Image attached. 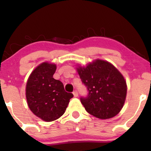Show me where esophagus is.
Listing matches in <instances>:
<instances>
[{"instance_id":"esophagus-1","label":"esophagus","mask_w":151,"mask_h":151,"mask_svg":"<svg viewBox=\"0 0 151 151\" xmlns=\"http://www.w3.org/2000/svg\"><path fill=\"white\" fill-rule=\"evenodd\" d=\"M73 95H74V97H77V96H78V92H77V91H73Z\"/></svg>"}]
</instances>
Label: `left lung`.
<instances>
[{
    "label": "left lung",
    "mask_w": 151,
    "mask_h": 151,
    "mask_svg": "<svg viewBox=\"0 0 151 151\" xmlns=\"http://www.w3.org/2000/svg\"><path fill=\"white\" fill-rule=\"evenodd\" d=\"M77 71L89 91L81 102L88 113L99 119L116 116L125 103L127 85L123 74L111 63L96 59Z\"/></svg>",
    "instance_id": "left-lung-1"
}]
</instances>
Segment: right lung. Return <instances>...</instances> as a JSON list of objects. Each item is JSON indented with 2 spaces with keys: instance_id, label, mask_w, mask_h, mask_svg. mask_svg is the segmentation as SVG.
<instances>
[{
  "instance_id": "right-lung-1",
  "label": "right lung",
  "mask_w": 151,
  "mask_h": 151,
  "mask_svg": "<svg viewBox=\"0 0 151 151\" xmlns=\"http://www.w3.org/2000/svg\"><path fill=\"white\" fill-rule=\"evenodd\" d=\"M57 69L54 63L44 62L31 72L25 87L29 109L46 122L57 120L65 112L72 93L65 91L63 84L53 78Z\"/></svg>"
}]
</instances>
